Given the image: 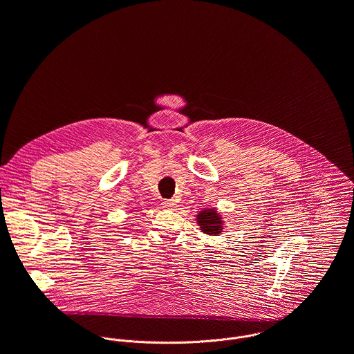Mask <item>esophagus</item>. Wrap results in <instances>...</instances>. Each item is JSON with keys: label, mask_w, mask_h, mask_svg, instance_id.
<instances>
[{"label": "esophagus", "mask_w": 354, "mask_h": 354, "mask_svg": "<svg viewBox=\"0 0 354 354\" xmlns=\"http://www.w3.org/2000/svg\"><path fill=\"white\" fill-rule=\"evenodd\" d=\"M162 207L167 210H174L176 207V201L175 200H165L162 201Z\"/></svg>", "instance_id": "obj_1"}]
</instances>
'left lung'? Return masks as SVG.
Here are the masks:
<instances>
[{"mask_svg": "<svg viewBox=\"0 0 354 354\" xmlns=\"http://www.w3.org/2000/svg\"><path fill=\"white\" fill-rule=\"evenodd\" d=\"M198 230L210 236H217L224 232V220L217 209H203L196 216Z\"/></svg>", "mask_w": 354, "mask_h": 354, "instance_id": "obj_1", "label": "left lung"}]
</instances>
